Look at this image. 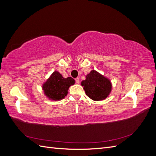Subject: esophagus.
Wrapping results in <instances>:
<instances>
[{
    "label": "esophagus",
    "instance_id": "1",
    "mask_svg": "<svg viewBox=\"0 0 156 156\" xmlns=\"http://www.w3.org/2000/svg\"><path fill=\"white\" fill-rule=\"evenodd\" d=\"M75 82H76V83H77V84L79 83V79L78 77L75 78Z\"/></svg>",
    "mask_w": 156,
    "mask_h": 156
}]
</instances>
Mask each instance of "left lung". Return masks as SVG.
I'll return each instance as SVG.
<instances>
[{
	"instance_id": "1",
	"label": "left lung",
	"mask_w": 156,
	"mask_h": 156,
	"mask_svg": "<svg viewBox=\"0 0 156 156\" xmlns=\"http://www.w3.org/2000/svg\"><path fill=\"white\" fill-rule=\"evenodd\" d=\"M87 95L94 101L105 99L111 92L112 85L109 80L95 70L91 71L81 83Z\"/></svg>"
}]
</instances>
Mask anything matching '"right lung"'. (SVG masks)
Masks as SVG:
<instances>
[{"label": "right lung", "instance_id": "1", "mask_svg": "<svg viewBox=\"0 0 156 156\" xmlns=\"http://www.w3.org/2000/svg\"><path fill=\"white\" fill-rule=\"evenodd\" d=\"M75 83L72 77L64 78L58 72H55L43 85L45 95L54 100H59L66 96L68 90Z\"/></svg>", "mask_w": 156, "mask_h": 156}]
</instances>
